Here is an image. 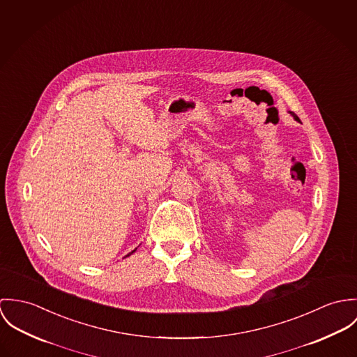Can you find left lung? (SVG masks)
<instances>
[{"mask_svg":"<svg viewBox=\"0 0 357 357\" xmlns=\"http://www.w3.org/2000/svg\"><path fill=\"white\" fill-rule=\"evenodd\" d=\"M289 114H290V115H291V116H293V118H294V119H297V116H296V115H294V114H293V112H290V111H289Z\"/></svg>","mask_w":357,"mask_h":357,"instance_id":"obj_1","label":"left lung"}]
</instances>
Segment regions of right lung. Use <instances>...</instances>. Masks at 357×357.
Segmentation results:
<instances>
[{
    "mask_svg": "<svg viewBox=\"0 0 357 357\" xmlns=\"http://www.w3.org/2000/svg\"><path fill=\"white\" fill-rule=\"evenodd\" d=\"M135 250H137V249H134V250H132V252H130V253H128V255H126V256H124V257H127V256H130V255H132V253H134V252H135Z\"/></svg>",
    "mask_w": 357,
    "mask_h": 357,
    "instance_id": "right-lung-1",
    "label": "right lung"
}]
</instances>
